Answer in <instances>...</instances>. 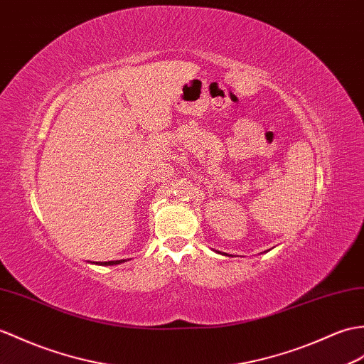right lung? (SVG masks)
Wrapping results in <instances>:
<instances>
[{
  "label": "right lung",
  "mask_w": 364,
  "mask_h": 364,
  "mask_svg": "<svg viewBox=\"0 0 364 364\" xmlns=\"http://www.w3.org/2000/svg\"><path fill=\"white\" fill-rule=\"evenodd\" d=\"M122 260H108V262H96V264H100V265H117V264H122Z\"/></svg>",
  "instance_id": "right-lung-1"
}]
</instances>
